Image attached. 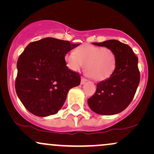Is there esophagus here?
<instances>
[{
    "label": "esophagus",
    "instance_id": "esophagus-1",
    "mask_svg": "<svg viewBox=\"0 0 154 154\" xmlns=\"http://www.w3.org/2000/svg\"><path fill=\"white\" fill-rule=\"evenodd\" d=\"M86 82H87V79L84 77H81V85H84Z\"/></svg>",
    "mask_w": 154,
    "mask_h": 154
}]
</instances>
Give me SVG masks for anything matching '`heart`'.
<instances>
[{"label":"heart","mask_w":154,"mask_h":154,"mask_svg":"<svg viewBox=\"0 0 154 154\" xmlns=\"http://www.w3.org/2000/svg\"><path fill=\"white\" fill-rule=\"evenodd\" d=\"M67 66L77 72L85 66V72L95 81H103L113 75L116 58L114 51L91 44H84L75 49L74 54L65 56Z\"/></svg>","instance_id":"obj_1"}]
</instances>
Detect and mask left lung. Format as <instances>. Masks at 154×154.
Masks as SVG:
<instances>
[{
  "instance_id": "obj_1",
  "label": "left lung",
  "mask_w": 154,
  "mask_h": 154,
  "mask_svg": "<svg viewBox=\"0 0 154 154\" xmlns=\"http://www.w3.org/2000/svg\"><path fill=\"white\" fill-rule=\"evenodd\" d=\"M114 51L115 71L109 78L97 84L95 94L88 100L89 107L100 115H114L125 110L132 101L140 82L138 59L129 45L119 40L93 43Z\"/></svg>"
}]
</instances>
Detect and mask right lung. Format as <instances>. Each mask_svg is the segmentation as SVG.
<instances>
[{
  "mask_svg": "<svg viewBox=\"0 0 154 154\" xmlns=\"http://www.w3.org/2000/svg\"><path fill=\"white\" fill-rule=\"evenodd\" d=\"M79 45L46 38L29 43L20 55L16 92L32 114L43 117L56 114L69 91L80 84V76L69 69L64 59Z\"/></svg>",
  "mask_w": 154,
  "mask_h": 154,
  "instance_id": "obj_1",
  "label": "right lung"
}]
</instances>
